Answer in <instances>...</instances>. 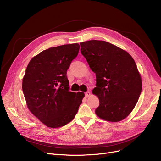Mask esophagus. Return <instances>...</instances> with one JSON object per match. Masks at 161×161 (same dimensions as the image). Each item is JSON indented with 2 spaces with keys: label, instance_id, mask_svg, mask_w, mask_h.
<instances>
[{
  "label": "esophagus",
  "instance_id": "1",
  "mask_svg": "<svg viewBox=\"0 0 161 161\" xmlns=\"http://www.w3.org/2000/svg\"><path fill=\"white\" fill-rule=\"evenodd\" d=\"M90 95H91V93H90L89 92H86V93H85V96H86V97H87L90 96Z\"/></svg>",
  "mask_w": 161,
  "mask_h": 161
}]
</instances>
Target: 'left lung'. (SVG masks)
Returning <instances> with one entry per match:
<instances>
[{
  "instance_id": "obj_1",
  "label": "left lung",
  "mask_w": 161,
  "mask_h": 161,
  "mask_svg": "<svg viewBox=\"0 0 161 161\" xmlns=\"http://www.w3.org/2000/svg\"><path fill=\"white\" fill-rule=\"evenodd\" d=\"M80 46L96 74V87L92 92L99 99L96 114L110 122L122 120L135 107L142 89L134 60L126 51L104 41H87Z\"/></svg>"
}]
</instances>
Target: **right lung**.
<instances>
[{
    "label": "right lung",
    "mask_w": 161,
    "mask_h": 161,
    "mask_svg": "<svg viewBox=\"0 0 161 161\" xmlns=\"http://www.w3.org/2000/svg\"><path fill=\"white\" fill-rule=\"evenodd\" d=\"M78 43L48 48L33 57L27 66L22 90L31 113L49 128L71 122L84 93L69 91L67 69L78 56Z\"/></svg>",
    "instance_id": "1"
}]
</instances>
